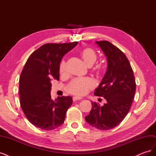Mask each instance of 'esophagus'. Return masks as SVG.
<instances>
[{
	"label": "esophagus",
	"instance_id": "34e87169",
	"mask_svg": "<svg viewBox=\"0 0 156 156\" xmlns=\"http://www.w3.org/2000/svg\"><path fill=\"white\" fill-rule=\"evenodd\" d=\"M81 97H78V96H73V100L75 101H77V100H81Z\"/></svg>",
	"mask_w": 156,
	"mask_h": 156
}]
</instances>
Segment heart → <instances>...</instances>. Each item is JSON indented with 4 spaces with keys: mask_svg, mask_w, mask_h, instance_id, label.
Listing matches in <instances>:
<instances>
[{
    "mask_svg": "<svg viewBox=\"0 0 156 156\" xmlns=\"http://www.w3.org/2000/svg\"><path fill=\"white\" fill-rule=\"evenodd\" d=\"M79 55L84 63L88 67H91L95 63L97 59L96 52L92 49L89 48H84L79 51ZM97 70L100 71L101 69V66L96 68ZM59 72L62 75H65L67 73L66 62L64 60L61 61L59 66ZM95 84L93 80L90 78L75 79L71 82L67 87V90L69 93L74 94L76 96H83L86 94L90 90H92Z\"/></svg>",
    "mask_w": 156,
    "mask_h": 156,
    "instance_id": "b5f03b06",
    "label": "heart"
}]
</instances>
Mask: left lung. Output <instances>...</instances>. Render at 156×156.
Returning <instances> with one entry per match:
<instances>
[{
    "mask_svg": "<svg viewBox=\"0 0 156 156\" xmlns=\"http://www.w3.org/2000/svg\"><path fill=\"white\" fill-rule=\"evenodd\" d=\"M96 43L106 56L107 69L94 95L103 97L107 103L100 106L92 101L85 120L98 129L108 130L119 125L129 111L136 83L133 69L123 52L108 41Z\"/></svg>",
    "mask_w": 156,
    "mask_h": 156,
    "instance_id": "1",
    "label": "left lung"
}]
</instances>
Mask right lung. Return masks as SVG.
<instances>
[{
    "mask_svg": "<svg viewBox=\"0 0 156 156\" xmlns=\"http://www.w3.org/2000/svg\"><path fill=\"white\" fill-rule=\"evenodd\" d=\"M78 41L47 44L30 55L20 77V105L32 124L44 130H52L62 125L69 107L71 96L51 99V79L59 80V66L65 54Z\"/></svg>",
    "mask_w": 156,
    "mask_h": 156,
    "instance_id": "add662e5",
    "label": "right lung"
}]
</instances>
